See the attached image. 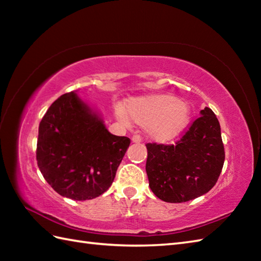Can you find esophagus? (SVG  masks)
<instances>
[{
    "mask_svg": "<svg viewBox=\"0 0 261 261\" xmlns=\"http://www.w3.org/2000/svg\"><path fill=\"white\" fill-rule=\"evenodd\" d=\"M142 141V138L139 136V135H135L134 137H132V142L135 143H139Z\"/></svg>",
    "mask_w": 261,
    "mask_h": 261,
    "instance_id": "34e87169",
    "label": "esophagus"
}]
</instances>
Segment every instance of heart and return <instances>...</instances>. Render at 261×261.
<instances>
[{"instance_id": "heart-1", "label": "heart", "mask_w": 261, "mask_h": 261, "mask_svg": "<svg viewBox=\"0 0 261 261\" xmlns=\"http://www.w3.org/2000/svg\"><path fill=\"white\" fill-rule=\"evenodd\" d=\"M116 114L125 123L131 120L137 124L147 126L149 135L154 140L168 141L187 125L191 111L186 103L177 97L159 94L132 99L127 103L126 112L119 107Z\"/></svg>"}]
</instances>
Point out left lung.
Listing matches in <instances>:
<instances>
[{
  "instance_id": "1",
  "label": "left lung",
  "mask_w": 261,
  "mask_h": 261,
  "mask_svg": "<svg viewBox=\"0 0 261 261\" xmlns=\"http://www.w3.org/2000/svg\"><path fill=\"white\" fill-rule=\"evenodd\" d=\"M149 186L164 202L182 203L204 195L219 179L224 147L219 120L210 108L175 145L147 143Z\"/></svg>"
}]
</instances>
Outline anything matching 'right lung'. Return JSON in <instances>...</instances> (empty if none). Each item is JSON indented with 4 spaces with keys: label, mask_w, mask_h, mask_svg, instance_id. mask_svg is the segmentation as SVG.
Here are the masks:
<instances>
[{
    "label": "right lung",
    "mask_w": 261,
    "mask_h": 261,
    "mask_svg": "<svg viewBox=\"0 0 261 261\" xmlns=\"http://www.w3.org/2000/svg\"><path fill=\"white\" fill-rule=\"evenodd\" d=\"M130 139L110 134L76 92L58 97L39 124L37 163L59 195L86 201L112 185Z\"/></svg>",
    "instance_id": "1"
}]
</instances>
